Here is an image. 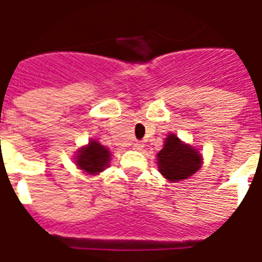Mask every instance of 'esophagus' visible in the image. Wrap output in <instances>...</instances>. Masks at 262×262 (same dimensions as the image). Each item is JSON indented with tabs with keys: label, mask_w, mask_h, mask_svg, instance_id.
Here are the masks:
<instances>
[{
	"label": "esophagus",
	"mask_w": 262,
	"mask_h": 262,
	"mask_svg": "<svg viewBox=\"0 0 262 262\" xmlns=\"http://www.w3.org/2000/svg\"><path fill=\"white\" fill-rule=\"evenodd\" d=\"M132 147H133V149H136V151H141V149H143V144L140 143V141H133Z\"/></svg>",
	"instance_id": "1"
}]
</instances>
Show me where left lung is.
Returning <instances> with one entry per match:
<instances>
[{
    "instance_id": "left-lung-1",
    "label": "left lung",
    "mask_w": 262,
    "mask_h": 262,
    "mask_svg": "<svg viewBox=\"0 0 262 262\" xmlns=\"http://www.w3.org/2000/svg\"><path fill=\"white\" fill-rule=\"evenodd\" d=\"M201 155L187 144H183L175 135H168L164 147L158 154V167L170 182L182 181L201 167Z\"/></svg>"
}]
</instances>
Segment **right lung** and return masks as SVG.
Returning <instances> with one entry per match:
<instances>
[{
    "label": "right lung",
    "mask_w": 262,
    "mask_h": 262,
    "mask_svg": "<svg viewBox=\"0 0 262 262\" xmlns=\"http://www.w3.org/2000/svg\"><path fill=\"white\" fill-rule=\"evenodd\" d=\"M110 151L100 143L91 140L87 147H83L76 156V164L80 170L88 174H98L108 166Z\"/></svg>",
    "instance_id": "1"
}]
</instances>
